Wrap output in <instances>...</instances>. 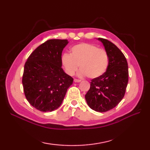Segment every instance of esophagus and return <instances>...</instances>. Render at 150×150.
<instances>
[{
    "mask_svg": "<svg viewBox=\"0 0 150 150\" xmlns=\"http://www.w3.org/2000/svg\"><path fill=\"white\" fill-rule=\"evenodd\" d=\"M74 82H81V81L79 80V79H74Z\"/></svg>",
    "mask_w": 150,
    "mask_h": 150,
    "instance_id": "1",
    "label": "esophagus"
}]
</instances>
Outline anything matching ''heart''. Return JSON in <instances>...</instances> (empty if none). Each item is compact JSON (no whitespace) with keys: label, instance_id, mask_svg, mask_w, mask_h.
Instances as JSON below:
<instances>
[{"label":"heart","instance_id":"heart-1","mask_svg":"<svg viewBox=\"0 0 150 150\" xmlns=\"http://www.w3.org/2000/svg\"><path fill=\"white\" fill-rule=\"evenodd\" d=\"M61 62L66 73L70 76L75 74L79 65V77L97 79L106 72L109 57L105 50L92 44L81 43L71 47L69 55L64 54Z\"/></svg>","mask_w":150,"mask_h":150}]
</instances>
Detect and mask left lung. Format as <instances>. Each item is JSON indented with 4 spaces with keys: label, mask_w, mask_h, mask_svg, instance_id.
<instances>
[{
    "label": "left lung",
    "mask_w": 150,
    "mask_h": 150,
    "mask_svg": "<svg viewBox=\"0 0 150 150\" xmlns=\"http://www.w3.org/2000/svg\"><path fill=\"white\" fill-rule=\"evenodd\" d=\"M97 39L108 53L109 64L103 75L92 79L85 98L91 109L106 112L115 107L124 96L128 82V66L125 56L114 44L102 38Z\"/></svg>",
    "instance_id": "obj_1"
}]
</instances>
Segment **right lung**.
<instances>
[{
  "instance_id": "obj_1",
  "label": "right lung",
  "mask_w": 150,
  "mask_h": 150,
  "mask_svg": "<svg viewBox=\"0 0 150 150\" xmlns=\"http://www.w3.org/2000/svg\"><path fill=\"white\" fill-rule=\"evenodd\" d=\"M68 40L52 39L41 44L24 65L22 84L29 103L42 112L57 110L62 104L72 77L62 68V52Z\"/></svg>"
}]
</instances>
